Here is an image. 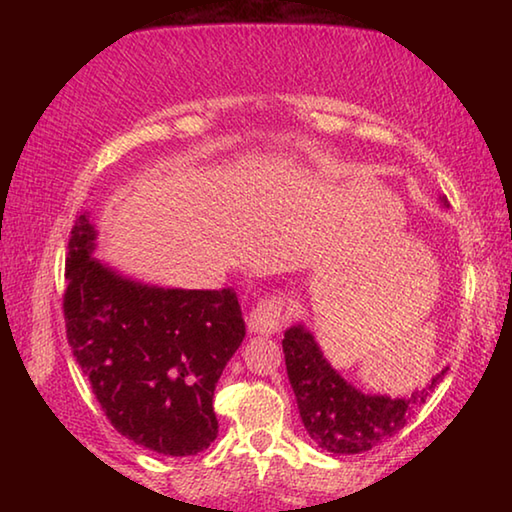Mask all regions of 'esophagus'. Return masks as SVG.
Listing matches in <instances>:
<instances>
[{
	"instance_id": "obj_1",
	"label": "esophagus",
	"mask_w": 512,
	"mask_h": 512,
	"mask_svg": "<svg viewBox=\"0 0 512 512\" xmlns=\"http://www.w3.org/2000/svg\"><path fill=\"white\" fill-rule=\"evenodd\" d=\"M284 320V300L280 296H266L259 300L248 316V329L255 334H275Z\"/></svg>"
}]
</instances>
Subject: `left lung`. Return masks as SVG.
I'll return each instance as SVG.
<instances>
[{
    "mask_svg": "<svg viewBox=\"0 0 512 512\" xmlns=\"http://www.w3.org/2000/svg\"><path fill=\"white\" fill-rule=\"evenodd\" d=\"M443 203L447 205V198ZM282 350L302 424L311 440L332 454H361L393 438L447 372V368L440 370V375L422 391L391 400L386 395H366L350 386L325 361L314 336L302 325H293L284 332Z\"/></svg>",
    "mask_w": 512,
    "mask_h": 512,
    "instance_id": "1",
    "label": "left lung"
}]
</instances>
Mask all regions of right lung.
Wrapping results in <instances>:
<instances>
[{"instance_id": "right-lung-1", "label": "right lung", "mask_w": 512, "mask_h": 512, "mask_svg": "<svg viewBox=\"0 0 512 512\" xmlns=\"http://www.w3.org/2000/svg\"><path fill=\"white\" fill-rule=\"evenodd\" d=\"M94 225L79 214L67 244V341L121 436L167 456L214 443L212 397L244 341L235 289L146 287L92 257Z\"/></svg>"}]
</instances>
